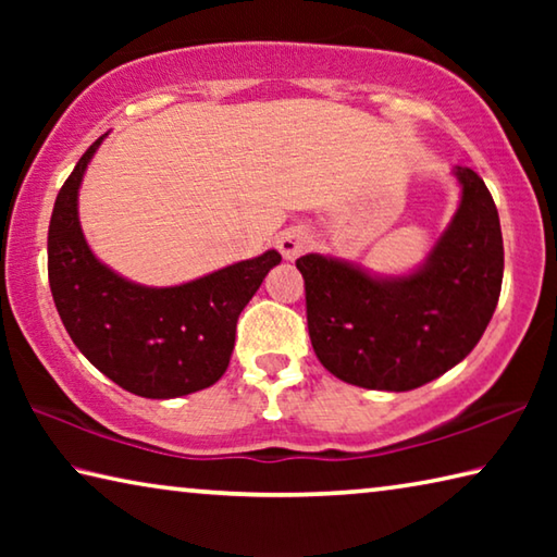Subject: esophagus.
<instances>
[{
	"label": "esophagus",
	"mask_w": 557,
	"mask_h": 557,
	"mask_svg": "<svg viewBox=\"0 0 557 557\" xmlns=\"http://www.w3.org/2000/svg\"><path fill=\"white\" fill-rule=\"evenodd\" d=\"M309 248H312V235L305 228H287L277 235V250L285 260H295Z\"/></svg>",
	"instance_id": "esophagus-1"
}]
</instances>
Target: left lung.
<instances>
[{"mask_svg": "<svg viewBox=\"0 0 557 557\" xmlns=\"http://www.w3.org/2000/svg\"><path fill=\"white\" fill-rule=\"evenodd\" d=\"M451 174L461 199L428 258L405 275L307 252V326L329 373L358 388L412 391L465 361L492 322L504 280V238L484 178Z\"/></svg>", "mask_w": 557, "mask_h": 557, "instance_id": "obj_1", "label": "left lung"}]
</instances>
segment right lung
Listing matches in <instances>:
<instances>
[{
	"label": "right lung",
	"instance_id": "right-lung-1",
	"mask_svg": "<svg viewBox=\"0 0 557 557\" xmlns=\"http://www.w3.org/2000/svg\"><path fill=\"white\" fill-rule=\"evenodd\" d=\"M106 137L88 147L55 196L49 225L55 309L78 351L120 388L154 400L203 391L228 369L238 317L282 256L265 250L174 287L117 275L90 250L78 219L83 176Z\"/></svg>",
	"mask_w": 557,
	"mask_h": 557
}]
</instances>
